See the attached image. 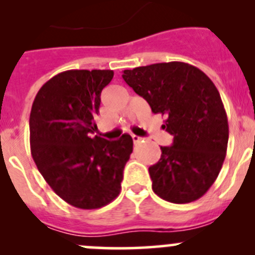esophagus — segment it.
<instances>
[{"label": "esophagus", "mask_w": 255, "mask_h": 255, "mask_svg": "<svg viewBox=\"0 0 255 255\" xmlns=\"http://www.w3.org/2000/svg\"><path fill=\"white\" fill-rule=\"evenodd\" d=\"M132 139H133V142H134V144H137L140 142V139H142V138L138 137V135H135V134H132Z\"/></svg>", "instance_id": "34e87169"}]
</instances>
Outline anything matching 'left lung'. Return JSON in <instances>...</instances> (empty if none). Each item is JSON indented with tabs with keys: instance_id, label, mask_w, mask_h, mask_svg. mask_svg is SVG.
Listing matches in <instances>:
<instances>
[{
	"instance_id": "obj_1",
	"label": "left lung",
	"mask_w": 255,
	"mask_h": 255,
	"mask_svg": "<svg viewBox=\"0 0 255 255\" xmlns=\"http://www.w3.org/2000/svg\"><path fill=\"white\" fill-rule=\"evenodd\" d=\"M123 80L153 113L166 116L174 137L149 168L153 191L173 204L200 199L220 174L228 144V121L220 92L204 71L181 61L125 70Z\"/></svg>"
}]
</instances>
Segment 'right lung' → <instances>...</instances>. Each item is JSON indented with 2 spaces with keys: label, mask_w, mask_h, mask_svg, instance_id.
I'll return each mask as SVG.
<instances>
[{
  "label": "right lung",
  "mask_w": 255,
  "mask_h": 255,
  "mask_svg": "<svg viewBox=\"0 0 255 255\" xmlns=\"http://www.w3.org/2000/svg\"><path fill=\"white\" fill-rule=\"evenodd\" d=\"M112 70H68L38 91L29 117L30 151L53 191L74 207L95 210L121 192L133 151L129 134L118 140L95 135L101 92Z\"/></svg>",
  "instance_id": "add662e5"
}]
</instances>
